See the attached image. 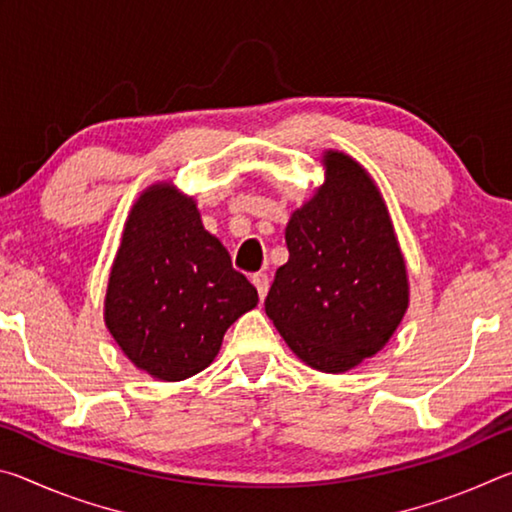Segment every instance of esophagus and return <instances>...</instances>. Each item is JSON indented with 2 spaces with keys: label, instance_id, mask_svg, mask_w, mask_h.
Wrapping results in <instances>:
<instances>
[{
  "label": "esophagus",
  "instance_id": "obj_1",
  "mask_svg": "<svg viewBox=\"0 0 512 512\" xmlns=\"http://www.w3.org/2000/svg\"><path fill=\"white\" fill-rule=\"evenodd\" d=\"M250 282L255 284L259 298L264 300L266 293H268V284H271V280H268V275H266V273H255L253 277H250Z\"/></svg>",
  "mask_w": 512,
  "mask_h": 512
}]
</instances>
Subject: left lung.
Segmentation results:
<instances>
[{"instance_id": "left-lung-1", "label": "left lung", "mask_w": 512, "mask_h": 512, "mask_svg": "<svg viewBox=\"0 0 512 512\" xmlns=\"http://www.w3.org/2000/svg\"><path fill=\"white\" fill-rule=\"evenodd\" d=\"M325 167V185L287 225L289 262L264 307L307 366L345 372L391 339L409 307V280L372 178L336 151L325 153Z\"/></svg>"}]
</instances>
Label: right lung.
<instances>
[{
	"instance_id": "add662e5",
	"label": "right lung",
	"mask_w": 512,
	"mask_h": 512,
	"mask_svg": "<svg viewBox=\"0 0 512 512\" xmlns=\"http://www.w3.org/2000/svg\"><path fill=\"white\" fill-rule=\"evenodd\" d=\"M257 300L192 198L171 185L146 189L126 221L106 293V325L126 357L155 379L192 377Z\"/></svg>"
}]
</instances>
